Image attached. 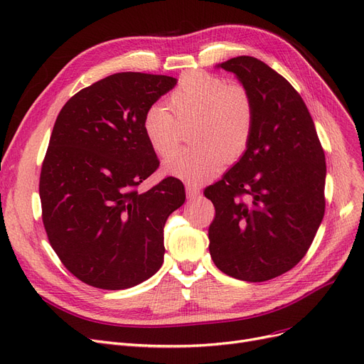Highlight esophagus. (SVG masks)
I'll return each instance as SVG.
<instances>
[{"instance_id":"34e87169","label":"esophagus","mask_w":364,"mask_h":364,"mask_svg":"<svg viewBox=\"0 0 364 364\" xmlns=\"http://www.w3.org/2000/svg\"><path fill=\"white\" fill-rule=\"evenodd\" d=\"M186 195L191 199L200 196V187L196 184H186Z\"/></svg>"}]
</instances>
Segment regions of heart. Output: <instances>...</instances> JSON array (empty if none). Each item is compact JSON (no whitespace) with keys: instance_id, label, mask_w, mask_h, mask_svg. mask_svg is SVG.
Wrapping results in <instances>:
<instances>
[{"instance_id":"b5f03b06","label":"heart","mask_w":364,"mask_h":364,"mask_svg":"<svg viewBox=\"0 0 364 364\" xmlns=\"http://www.w3.org/2000/svg\"><path fill=\"white\" fill-rule=\"evenodd\" d=\"M173 118L164 104L150 105L143 131L151 150L166 157L180 144V126L193 123L191 149L177 151L165 162L169 176L188 183L207 181L225 168L228 157L238 159L255 131L256 107L248 87L225 77L193 71L183 75L168 97Z\"/></svg>"}]
</instances>
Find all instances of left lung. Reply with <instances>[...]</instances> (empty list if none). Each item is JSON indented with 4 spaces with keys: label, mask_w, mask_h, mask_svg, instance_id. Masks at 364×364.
<instances>
[{
    "label": "left lung",
    "mask_w": 364,
    "mask_h": 364,
    "mask_svg": "<svg viewBox=\"0 0 364 364\" xmlns=\"http://www.w3.org/2000/svg\"><path fill=\"white\" fill-rule=\"evenodd\" d=\"M218 68L248 87L256 122L241 159L203 192L215 208L210 255L226 275L262 282L302 260L321 225L324 150L302 97L281 74L252 56Z\"/></svg>",
    "instance_id": "1"
}]
</instances>
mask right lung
I'll list each match as a JSON object with an SVG mask.
<instances>
[{
	"label": "right lung",
	"instance_id": "add662e5",
	"mask_svg": "<svg viewBox=\"0 0 364 364\" xmlns=\"http://www.w3.org/2000/svg\"><path fill=\"white\" fill-rule=\"evenodd\" d=\"M177 85L169 75L117 73L62 107L40 173L47 238L80 281L123 290L164 263V228L184 203V186L166 177L138 187L159 168L149 146L146 109Z\"/></svg>",
	"mask_w": 364,
	"mask_h": 364
}]
</instances>
